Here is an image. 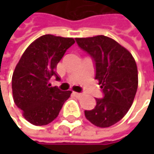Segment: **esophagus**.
<instances>
[{
  "label": "esophagus",
  "mask_w": 154,
  "mask_h": 154,
  "mask_svg": "<svg viewBox=\"0 0 154 154\" xmlns=\"http://www.w3.org/2000/svg\"><path fill=\"white\" fill-rule=\"evenodd\" d=\"M73 94H74L76 97H77V98H79V97H81V96H82V94H80V93H77V92H74V93H73Z\"/></svg>",
  "instance_id": "1"
}]
</instances>
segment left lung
Returning <instances> with one entry per match:
<instances>
[{
    "label": "left lung",
    "mask_w": 154,
    "mask_h": 154,
    "mask_svg": "<svg viewBox=\"0 0 154 154\" xmlns=\"http://www.w3.org/2000/svg\"><path fill=\"white\" fill-rule=\"evenodd\" d=\"M95 66V79L103 88V97L96 98V106L85 110V118L99 128L119 122L130 109L137 90L138 73L132 54L115 40L97 35L76 38Z\"/></svg>",
    "instance_id": "left-lung-1"
}]
</instances>
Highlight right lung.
I'll use <instances>...</instances> for the list:
<instances>
[{"instance_id": "obj_1", "label": "right lung", "mask_w": 154, "mask_h": 154, "mask_svg": "<svg viewBox=\"0 0 154 154\" xmlns=\"http://www.w3.org/2000/svg\"><path fill=\"white\" fill-rule=\"evenodd\" d=\"M75 44L69 37L45 35L34 41L22 54L12 76L14 103L33 125L45 126L54 120L71 91L51 86L57 64Z\"/></svg>"}]
</instances>
